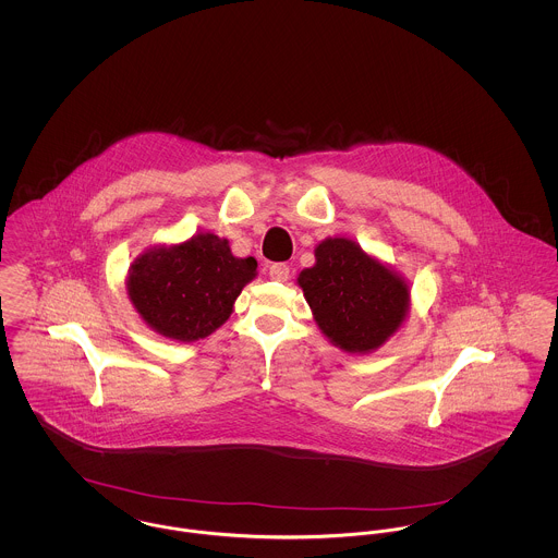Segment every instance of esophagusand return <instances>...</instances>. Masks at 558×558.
I'll return each mask as SVG.
<instances>
[{
	"instance_id": "34e87169",
	"label": "esophagus",
	"mask_w": 558,
	"mask_h": 558,
	"mask_svg": "<svg viewBox=\"0 0 558 558\" xmlns=\"http://www.w3.org/2000/svg\"><path fill=\"white\" fill-rule=\"evenodd\" d=\"M267 274H269L271 280L284 282V280H289V276H291V267L287 266V264H274V266H269Z\"/></svg>"
}]
</instances>
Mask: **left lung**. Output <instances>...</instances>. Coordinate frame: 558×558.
I'll return each instance as SVG.
<instances>
[{"label":"left lung","mask_w":558,"mask_h":558,"mask_svg":"<svg viewBox=\"0 0 558 558\" xmlns=\"http://www.w3.org/2000/svg\"><path fill=\"white\" fill-rule=\"evenodd\" d=\"M296 282L319 330L347 353L378 349L410 310L405 280L349 239L322 240L316 266L303 269Z\"/></svg>","instance_id":"obj_1"}]
</instances>
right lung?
<instances>
[{
  "label": "right lung",
  "mask_w": 558,
  "mask_h": 558,
  "mask_svg": "<svg viewBox=\"0 0 558 558\" xmlns=\"http://www.w3.org/2000/svg\"><path fill=\"white\" fill-rule=\"evenodd\" d=\"M257 276L253 257L240 259L228 240L211 232L142 253L128 276L135 312L162 337L192 343L209 337Z\"/></svg>",
  "instance_id": "right-lung-1"
}]
</instances>
